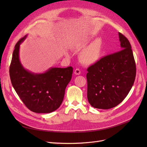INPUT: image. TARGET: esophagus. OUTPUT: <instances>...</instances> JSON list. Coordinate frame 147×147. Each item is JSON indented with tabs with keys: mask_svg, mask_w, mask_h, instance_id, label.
<instances>
[{
	"mask_svg": "<svg viewBox=\"0 0 147 147\" xmlns=\"http://www.w3.org/2000/svg\"><path fill=\"white\" fill-rule=\"evenodd\" d=\"M74 74L76 75H80L81 74V71L79 68H76L74 70Z\"/></svg>",
	"mask_w": 147,
	"mask_h": 147,
	"instance_id": "1",
	"label": "esophagus"
}]
</instances>
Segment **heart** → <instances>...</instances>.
Listing matches in <instances>:
<instances>
[{
  "label": "heart",
  "instance_id": "1",
  "mask_svg": "<svg viewBox=\"0 0 147 147\" xmlns=\"http://www.w3.org/2000/svg\"><path fill=\"white\" fill-rule=\"evenodd\" d=\"M89 42V40L80 42L78 48H84ZM102 42L101 38H96L84 48L80 54L79 58L81 63L84 65H90L96 63L101 59L102 55Z\"/></svg>",
  "mask_w": 147,
  "mask_h": 147
}]
</instances>
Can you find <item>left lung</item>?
<instances>
[{
  "label": "left lung",
  "instance_id": "8db88e82",
  "mask_svg": "<svg viewBox=\"0 0 147 147\" xmlns=\"http://www.w3.org/2000/svg\"><path fill=\"white\" fill-rule=\"evenodd\" d=\"M121 49L88 67V99L99 109H110L121 103L132 88L136 64L127 38L119 33Z\"/></svg>",
  "mask_w": 147,
  "mask_h": 147
}]
</instances>
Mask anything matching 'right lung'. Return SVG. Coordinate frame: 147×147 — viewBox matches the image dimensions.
Returning <instances> with one entry per match:
<instances>
[{
    "label": "right lung",
    "mask_w": 147,
    "mask_h": 147,
    "mask_svg": "<svg viewBox=\"0 0 147 147\" xmlns=\"http://www.w3.org/2000/svg\"><path fill=\"white\" fill-rule=\"evenodd\" d=\"M26 37H22L15 46L9 67L11 81L20 98L30 110L49 113L58 109L63 102L73 68H51L41 74L27 70L19 58L20 45Z\"/></svg>",
    "instance_id": "1"
}]
</instances>
